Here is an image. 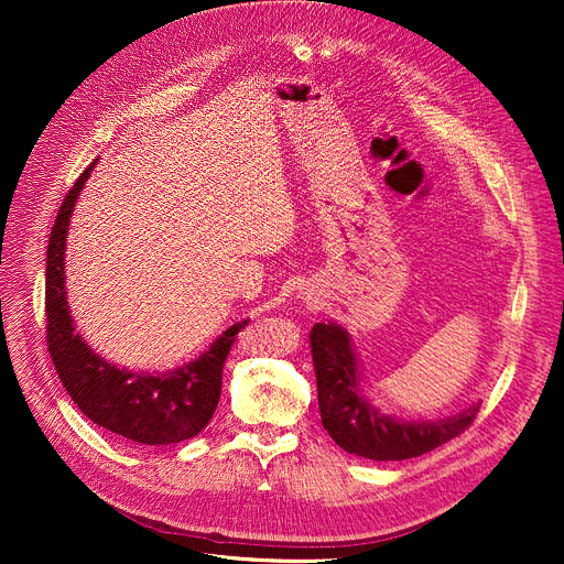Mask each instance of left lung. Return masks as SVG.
Returning <instances> with one entry per match:
<instances>
[{
    "label": "left lung",
    "instance_id": "left-lung-1",
    "mask_svg": "<svg viewBox=\"0 0 564 564\" xmlns=\"http://www.w3.org/2000/svg\"><path fill=\"white\" fill-rule=\"evenodd\" d=\"M311 354L322 425L349 455L375 462L421 457L459 436L480 409V400L470 402L438 421H404L383 413L366 398L357 349L336 322H317L311 329Z\"/></svg>",
    "mask_w": 564,
    "mask_h": 564
}]
</instances>
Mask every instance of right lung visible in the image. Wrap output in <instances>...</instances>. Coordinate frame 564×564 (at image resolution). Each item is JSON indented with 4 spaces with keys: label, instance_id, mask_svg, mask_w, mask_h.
I'll list each match as a JSON object with an SVG mask.
<instances>
[{
    "label": "right lung",
    "instance_id": "add662e5",
    "mask_svg": "<svg viewBox=\"0 0 564 564\" xmlns=\"http://www.w3.org/2000/svg\"><path fill=\"white\" fill-rule=\"evenodd\" d=\"M96 162L64 198L56 215L45 270L47 347L52 364L73 402L88 421L134 441L139 446H169L196 436L219 404L224 364L249 319L235 322L189 364L166 372L128 370L109 364L75 332L66 292V235L75 203Z\"/></svg>",
    "mask_w": 564,
    "mask_h": 564
}]
</instances>
